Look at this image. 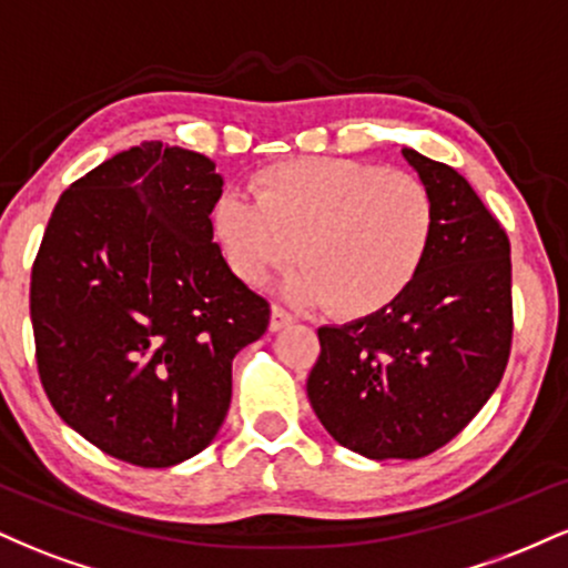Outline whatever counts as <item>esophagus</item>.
<instances>
[{
  "label": "esophagus",
  "instance_id": "obj_1",
  "mask_svg": "<svg viewBox=\"0 0 568 568\" xmlns=\"http://www.w3.org/2000/svg\"><path fill=\"white\" fill-rule=\"evenodd\" d=\"M293 323L291 312H285L283 306H272V315H270V331H283L285 325Z\"/></svg>",
  "mask_w": 568,
  "mask_h": 568
}]
</instances>
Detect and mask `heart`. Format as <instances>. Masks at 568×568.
<instances>
[{
  "instance_id": "b5f03b06",
  "label": "heart",
  "mask_w": 568,
  "mask_h": 568,
  "mask_svg": "<svg viewBox=\"0 0 568 568\" xmlns=\"http://www.w3.org/2000/svg\"><path fill=\"white\" fill-rule=\"evenodd\" d=\"M213 230L232 272L264 285L293 264L296 302L347 321L393 306L419 277L435 237V202L408 173L338 158H302L253 179V200L224 194Z\"/></svg>"
}]
</instances>
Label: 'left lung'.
Wrapping results in <instances>:
<instances>
[{"label":"left lung","mask_w":568,"mask_h":568,"mask_svg":"<svg viewBox=\"0 0 568 568\" xmlns=\"http://www.w3.org/2000/svg\"><path fill=\"white\" fill-rule=\"evenodd\" d=\"M435 202L419 277L387 310L323 325L306 379L317 419L368 459H419L499 387L513 342L510 240L465 175L403 149Z\"/></svg>","instance_id":"obj_1"}]
</instances>
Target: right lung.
Returning <instances> with one entry per match:
<instances>
[{
    "instance_id": "1",
    "label": "right lung",
    "mask_w": 568,
    "mask_h": 568,
    "mask_svg": "<svg viewBox=\"0 0 568 568\" xmlns=\"http://www.w3.org/2000/svg\"><path fill=\"white\" fill-rule=\"evenodd\" d=\"M221 186L205 154L143 141L74 181L39 245V379L74 433L130 465L211 446L234 355L270 325L213 243Z\"/></svg>"
}]
</instances>
